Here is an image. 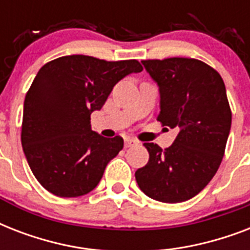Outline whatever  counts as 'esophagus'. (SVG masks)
Masks as SVG:
<instances>
[{
	"label": "esophagus",
	"mask_w": 250,
	"mask_h": 250,
	"mask_svg": "<svg viewBox=\"0 0 250 250\" xmlns=\"http://www.w3.org/2000/svg\"><path fill=\"white\" fill-rule=\"evenodd\" d=\"M137 144V140L132 139V137H125V148H129V146H133V145Z\"/></svg>",
	"instance_id": "34e87169"
}]
</instances>
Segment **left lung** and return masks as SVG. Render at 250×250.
Wrapping results in <instances>:
<instances>
[{
	"mask_svg": "<svg viewBox=\"0 0 250 250\" xmlns=\"http://www.w3.org/2000/svg\"><path fill=\"white\" fill-rule=\"evenodd\" d=\"M160 86L157 119L179 133L164 149L144 143L149 161L135 172L140 189L153 200L183 202L205 188L225 156L232 114L222 76L194 58L141 61Z\"/></svg>",
	"mask_w": 250,
	"mask_h": 250,
	"instance_id": "8db88e82",
	"label": "left lung"
}]
</instances>
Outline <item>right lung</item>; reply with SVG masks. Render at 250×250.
<instances>
[{"label": "right lung", "mask_w": 250, "mask_h": 250, "mask_svg": "<svg viewBox=\"0 0 250 250\" xmlns=\"http://www.w3.org/2000/svg\"><path fill=\"white\" fill-rule=\"evenodd\" d=\"M143 71L136 60L109 62L64 56L39 70L25 94L21 146L35 178L58 197L93 190L106 165L123 149V139L90 128V114L104 106L113 86Z\"/></svg>", "instance_id": "right-lung-1"}]
</instances>
